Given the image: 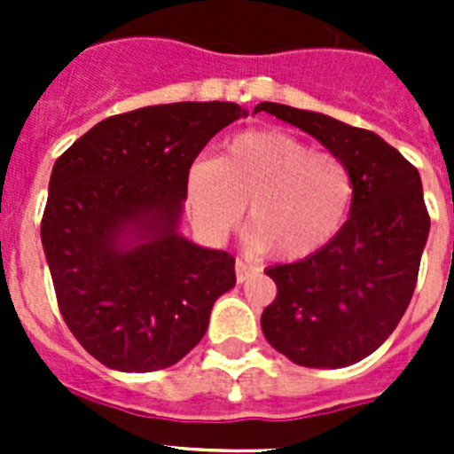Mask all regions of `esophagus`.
<instances>
[{"label": "esophagus", "mask_w": 454, "mask_h": 454, "mask_svg": "<svg viewBox=\"0 0 454 454\" xmlns=\"http://www.w3.org/2000/svg\"><path fill=\"white\" fill-rule=\"evenodd\" d=\"M256 272V268H252L250 263L243 262V259H236V282L243 284L247 277H252Z\"/></svg>", "instance_id": "esophagus-1"}]
</instances>
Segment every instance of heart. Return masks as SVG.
<instances>
[{"mask_svg":"<svg viewBox=\"0 0 454 454\" xmlns=\"http://www.w3.org/2000/svg\"><path fill=\"white\" fill-rule=\"evenodd\" d=\"M192 223L211 239L234 231L250 204L254 246L284 262L323 250L346 223L355 177L339 154L279 129L243 131L223 156L200 159L186 179Z\"/></svg>","mask_w":454,"mask_h":454,"instance_id":"b5f03b06","label":"heart"}]
</instances>
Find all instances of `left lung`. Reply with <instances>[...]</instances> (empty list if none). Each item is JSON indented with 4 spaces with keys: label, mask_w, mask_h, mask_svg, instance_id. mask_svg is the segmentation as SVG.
Masks as SVG:
<instances>
[{
    "label": "left lung",
    "mask_w": 454,
    "mask_h": 454,
    "mask_svg": "<svg viewBox=\"0 0 454 454\" xmlns=\"http://www.w3.org/2000/svg\"><path fill=\"white\" fill-rule=\"evenodd\" d=\"M318 138L350 166L355 200L339 234L302 262L268 268L277 295L262 314L266 340L307 368L362 362L388 339L419 279L430 214L420 175L377 134L286 104L254 108Z\"/></svg>",
    "instance_id": "left-lung-1"
}]
</instances>
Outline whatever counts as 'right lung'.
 <instances>
[{"mask_svg":"<svg viewBox=\"0 0 454 454\" xmlns=\"http://www.w3.org/2000/svg\"><path fill=\"white\" fill-rule=\"evenodd\" d=\"M246 115L234 102H177L111 115L54 163L40 239L56 302L104 366L150 372L202 340L234 256L177 234L195 156ZM134 233V247L121 236Z\"/></svg>","mask_w":454,"mask_h":454,"instance_id":"1","label":"right lung"}]
</instances>
